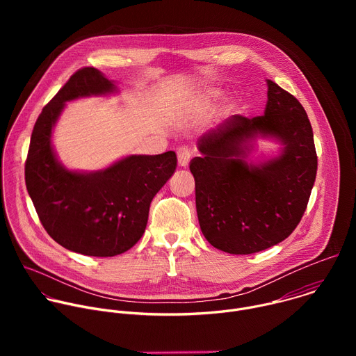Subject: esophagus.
I'll return each mask as SVG.
<instances>
[{
  "label": "esophagus",
  "mask_w": 356,
  "mask_h": 356,
  "mask_svg": "<svg viewBox=\"0 0 356 356\" xmlns=\"http://www.w3.org/2000/svg\"><path fill=\"white\" fill-rule=\"evenodd\" d=\"M177 162H179V166L181 168H186L191 159V149L188 146H180L177 149Z\"/></svg>",
  "instance_id": "34e87169"
}]
</instances>
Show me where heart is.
I'll return each instance as SVG.
<instances>
[{
    "label": "heart",
    "instance_id": "obj_1",
    "mask_svg": "<svg viewBox=\"0 0 356 356\" xmlns=\"http://www.w3.org/2000/svg\"><path fill=\"white\" fill-rule=\"evenodd\" d=\"M220 94H221V92H220V90H217V88H209V90L206 91V97L210 98V99L217 98Z\"/></svg>",
    "mask_w": 356,
    "mask_h": 356
}]
</instances>
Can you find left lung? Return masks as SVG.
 Masks as SVG:
<instances>
[{"label": "left lung", "mask_w": 356, "mask_h": 356, "mask_svg": "<svg viewBox=\"0 0 356 356\" xmlns=\"http://www.w3.org/2000/svg\"><path fill=\"white\" fill-rule=\"evenodd\" d=\"M258 134L284 145L277 158L246 163ZM191 159L195 209L202 235L217 249L249 255L286 239L298 225L314 186L317 154L313 128L298 99L268 80L265 114L231 115L197 140Z\"/></svg>", "instance_id": "obj_1"}]
</instances>
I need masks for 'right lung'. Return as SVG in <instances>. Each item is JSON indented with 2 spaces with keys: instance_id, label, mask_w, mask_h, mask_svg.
<instances>
[{
  "instance_id": "right-lung-1",
  "label": "right lung",
  "mask_w": 356,
  "mask_h": 356,
  "mask_svg": "<svg viewBox=\"0 0 356 356\" xmlns=\"http://www.w3.org/2000/svg\"><path fill=\"white\" fill-rule=\"evenodd\" d=\"M117 91L94 67L77 70L38 117L25 162V183L38 217L63 248L108 258L131 249L143 235L150 201L176 170L173 150L132 155L91 173L70 172L52 147V128L65 103Z\"/></svg>"
}]
</instances>
